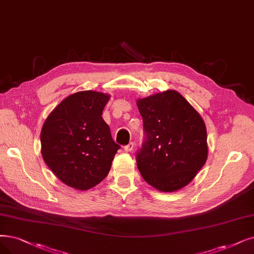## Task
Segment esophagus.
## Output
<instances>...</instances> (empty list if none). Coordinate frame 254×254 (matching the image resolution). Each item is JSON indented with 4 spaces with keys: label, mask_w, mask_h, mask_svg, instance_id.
I'll use <instances>...</instances> for the list:
<instances>
[{
    "label": "esophagus",
    "mask_w": 254,
    "mask_h": 254,
    "mask_svg": "<svg viewBox=\"0 0 254 254\" xmlns=\"http://www.w3.org/2000/svg\"><path fill=\"white\" fill-rule=\"evenodd\" d=\"M134 149V144L133 143H129L128 145H126L125 147H124V150L126 151V152H131Z\"/></svg>",
    "instance_id": "1"
}]
</instances>
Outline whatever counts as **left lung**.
I'll return each mask as SVG.
<instances>
[{
	"instance_id": "1",
	"label": "left lung",
	"mask_w": 254,
	"mask_h": 254,
	"mask_svg": "<svg viewBox=\"0 0 254 254\" xmlns=\"http://www.w3.org/2000/svg\"><path fill=\"white\" fill-rule=\"evenodd\" d=\"M137 108L145 134L135 156L139 173L161 191L186 187L207 158L203 120L175 90L139 99Z\"/></svg>"
}]
</instances>
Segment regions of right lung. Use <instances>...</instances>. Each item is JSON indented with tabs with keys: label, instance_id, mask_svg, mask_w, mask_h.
<instances>
[{
	"label": "right lung",
	"instance_id": "obj_1",
	"mask_svg": "<svg viewBox=\"0 0 254 254\" xmlns=\"http://www.w3.org/2000/svg\"><path fill=\"white\" fill-rule=\"evenodd\" d=\"M108 100V95L93 90L70 95L43 126V158L56 177L70 188L86 190L100 184L121 148L102 118Z\"/></svg>",
	"mask_w": 254,
	"mask_h": 254
}]
</instances>
